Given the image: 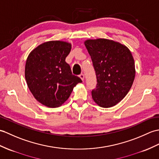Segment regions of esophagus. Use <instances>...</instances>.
<instances>
[{
	"label": "esophagus",
	"mask_w": 159,
	"mask_h": 159,
	"mask_svg": "<svg viewBox=\"0 0 159 159\" xmlns=\"http://www.w3.org/2000/svg\"><path fill=\"white\" fill-rule=\"evenodd\" d=\"M79 77L81 79V80H84V75H83V74H80V75H79Z\"/></svg>",
	"instance_id": "1"
}]
</instances>
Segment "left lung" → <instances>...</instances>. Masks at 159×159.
<instances>
[{
	"instance_id": "1",
	"label": "left lung",
	"mask_w": 159,
	"mask_h": 159,
	"mask_svg": "<svg viewBox=\"0 0 159 159\" xmlns=\"http://www.w3.org/2000/svg\"><path fill=\"white\" fill-rule=\"evenodd\" d=\"M97 78L92 98L102 108L120 102L129 91L135 79V62L129 49L112 40L98 39L84 41Z\"/></svg>"
}]
</instances>
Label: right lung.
I'll return each mask as SVG.
<instances>
[{
	"label": "right lung",
	"mask_w": 159,
	"mask_h": 159,
	"mask_svg": "<svg viewBox=\"0 0 159 159\" xmlns=\"http://www.w3.org/2000/svg\"><path fill=\"white\" fill-rule=\"evenodd\" d=\"M71 47L70 43L60 40L44 43L31 51L25 62V78L30 91L49 108L61 106L73 88L82 83L65 61Z\"/></svg>",
	"instance_id": "obj_1"
}]
</instances>
